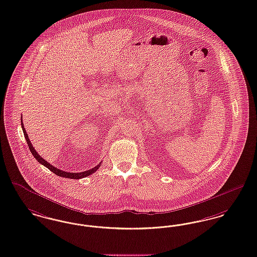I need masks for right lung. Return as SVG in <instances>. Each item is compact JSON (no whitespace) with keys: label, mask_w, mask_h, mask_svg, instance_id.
I'll list each match as a JSON object with an SVG mask.
<instances>
[{"label":"right lung","mask_w":257,"mask_h":257,"mask_svg":"<svg viewBox=\"0 0 257 257\" xmlns=\"http://www.w3.org/2000/svg\"><path fill=\"white\" fill-rule=\"evenodd\" d=\"M21 122H22L21 125H22V128H23L24 136H25V138H26V141H27V143H28V146H29V148H30V150H31V154L34 156V158H35L41 165L46 166L47 168H49L54 174H56L57 176H60V177H64V178H69V179H81V178H85V177H87V176H90V175L92 174V173H94V172L99 168V166L101 165V163H99L98 165H96L95 167L92 168V169L87 170V171H84V172H79V173L66 172V171H62L60 169H57V168L54 167L53 165L49 164L46 160H44L41 156L38 155V153L35 151V149L33 148L31 141H30V139H29V136H28V134L26 132V129H25V127H24L23 121H21Z\"/></svg>","instance_id":"right-lung-1"}]
</instances>
